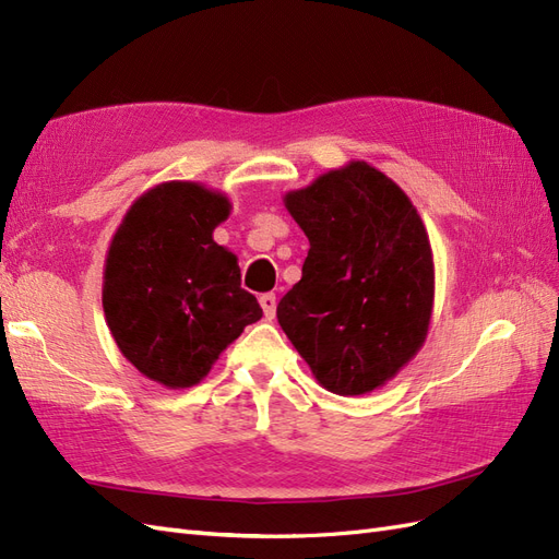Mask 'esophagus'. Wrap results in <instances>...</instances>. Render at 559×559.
Segmentation results:
<instances>
[{
	"mask_svg": "<svg viewBox=\"0 0 559 559\" xmlns=\"http://www.w3.org/2000/svg\"><path fill=\"white\" fill-rule=\"evenodd\" d=\"M259 302H261V308H263V314L267 319H273L275 312H277V298H275V294H263L259 298Z\"/></svg>",
	"mask_w": 559,
	"mask_h": 559,
	"instance_id": "34e87169",
	"label": "esophagus"
}]
</instances>
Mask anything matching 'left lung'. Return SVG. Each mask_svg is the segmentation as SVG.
I'll use <instances>...</instances> for the list:
<instances>
[{
  "label": "left lung",
  "instance_id": "8db88e82",
  "mask_svg": "<svg viewBox=\"0 0 559 559\" xmlns=\"http://www.w3.org/2000/svg\"><path fill=\"white\" fill-rule=\"evenodd\" d=\"M310 240L302 277L277 321L317 382L361 396L392 380L425 345L433 253L401 186L366 160L284 195Z\"/></svg>",
  "mask_w": 559,
  "mask_h": 559
}]
</instances>
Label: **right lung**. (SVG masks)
Wrapping results in <instances>:
<instances>
[{
	"instance_id": "right-lung-1",
	"label": "right lung",
	"mask_w": 559,
	"mask_h": 559,
	"mask_svg": "<svg viewBox=\"0 0 559 559\" xmlns=\"http://www.w3.org/2000/svg\"><path fill=\"white\" fill-rule=\"evenodd\" d=\"M228 214L226 193L163 181L132 202L111 238L103 277L107 326L123 357L167 389L198 384L263 317L240 286L238 257L212 238Z\"/></svg>"
}]
</instances>
